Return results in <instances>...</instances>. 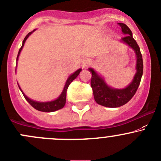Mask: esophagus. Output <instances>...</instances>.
Masks as SVG:
<instances>
[{
  "label": "esophagus",
  "mask_w": 161,
  "mask_h": 161,
  "mask_svg": "<svg viewBox=\"0 0 161 161\" xmlns=\"http://www.w3.org/2000/svg\"><path fill=\"white\" fill-rule=\"evenodd\" d=\"M81 64H82V68H86L90 65V60L88 58H83L82 60V62H81Z\"/></svg>",
  "instance_id": "34e87169"
}]
</instances>
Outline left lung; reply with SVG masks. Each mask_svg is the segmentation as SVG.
Returning a JSON list of instances; mask_svg holds the SVG:
<instances>
[{
	"label": "left lung",
	"instance_id": "8db88e82",
	"mask_svg": "<svg viewBox=\"0 0 161 161\" xmlns=\"http://www.w3.org/2000/svg\"><path fill=\"white\" fill-rule=\"evenodd\" d=\"M118 24L121 26L122 32L126 35L120 41L131 48L136 56V73L132 82L124 89L112 88L106 83L104 78L99 75L94 69L91 68L88 69L92 73L90 84L95 101L98 104L108 108H118L127 104L136 93L143 74L142 56L139 46L132 36L131 31L124 23H119Z\"/></svg>",
	"mask_w": 161,
	"mask_h": 161
}]
</instances>
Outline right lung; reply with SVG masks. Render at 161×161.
I'll return each instance as SVG.
<instances>
[{
    "label": "right lung",
    "instance_id": "add662e5",
    "mask_svg": "<svg viewBox=\"0 0 161 161\" xmlns=\"http://www.w3.org/2000/svg\"><path fill=\"white\" fill-rule=\"evenodd\" d=\"M34 31H36V30H34V31H31V32L28 33V34H26V37H25L24 40L23 41V44H22L21 48H20L19 50L18 56H17V58H16V61H18V59H19V57L20 52H21L22 49H23V46H24L25 42H26V40L28 38V37H29V36L31 35V34H32ZM15 71H16V68H15ZM81 71H82V69H81V68H79V69H78L77 71H75L73 74H71V75L68 78V79H67L66 83H65V86H64V90H63V91H62L61 94H60V96L57 98V99L53 100V101H46V102H39V101H34V100L31 99V98H29L28 97H26V95H25V93L23 92V90H21V88L19 87V86L18 85L19 88V90H21L22 93H23V95L24 96L25 99H26V101L29 102V104H31L33 108H34L37 109V110H38V111H41V112H55V111L59 110V109H61L62 108H64V106L65 105V103H66L67 90H68V86H69V85L71 84V82H72L75 79H76V78H77V76L79 75V73L81 72Z\"/></svg>",
    "mask_w": 161,
    "mask_h": 161
}]
</instances>
